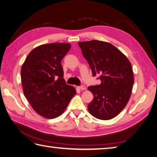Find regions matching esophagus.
Here are the masks:
<instances>
[{"label":"esophagus","instance_id":"1","mask_svg":"<svg viewBox=\"0 0 157 157\" xmlns=\"http://www.w3.org/2000/svg\"><path fill=\"white\" fill-rule=\"evenodd\" d=\"M78 87V89H79V90H86V86H79V87Z\"/></svg>","mask_w":157,"mask_h":157}]
</instances>
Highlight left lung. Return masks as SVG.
Returning a JSON list of instances; mask_svg holds the SVG:
<instances>
[{
	"instance_id": "left-lung-1",
	"label": "left lung",
	"mask_w": 157,
	"mask_h": 157,
	"mask_svg": "<svg viewBox=\"0 0 157 157\" xmlns=\"http://www.w3.org/2000/svg\"><path fill=\"white\" fill-rule=\"evenodd\" d=\"M78 44L93 75H100L101 82L100 85L87 88L94 97L87 106L88 111L99 119H113L130 99L134 83L131 63L125 55L109 42L93 40Z\"/></svg>"
}]
</instances>
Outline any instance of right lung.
Listing matches in <instances>:
<instances>
[{
  "mask_svg": "<svg viewBox=\"0 0 157 157\" xmlns=\"http://www.w3.org/2000/svg\"><path fill=\"white\" fill-rule=\"evenodd\" d=\"M70 48L69 43L42 44L30 52L22 66L24 94L33 109L44 118L61 115L76 94L63 78L61 64Z\"/></svg>",
  "mask_w": 157,
  "mask_h": 157,
  "instance_id": "1",
  "label": "right lung"
}]
</instances>
